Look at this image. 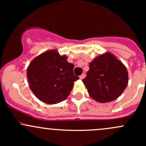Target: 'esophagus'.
Wrapping results in <instances>:
<instances>
[{"label":"esophagus","instance_id":"obj_1","mask_svg":"<svg viewBox=\"0 0 146 146\" xmlns=\"http://www.w3.org/2000/svg\"><path fill=\"white\" fill-rule=\"evenodd\" d=\"M85 77V73H82L81 76H80V79L82 80V79H83Z\"/></svg>","mask_w":146,"mask_h":146}]
</instances>
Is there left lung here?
Instances as JSON below:
<instances>
[{"mask_svg":"<svg viewBox=\"0 0 146 146\" xmlns=\"http://www.w3.org/2000/svg\"><path fill=\"white\" fill-rule=\"evenodd\" d=\"M87 76L82 79L90 96L99 102L117 99L129 81L125 66L111 53H105L90 63Z\"/></svg>","mask_w":146,"mask_h":146,"instance_id":"8db88e82","label":"left lung"}]
</instances>
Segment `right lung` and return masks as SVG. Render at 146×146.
<instances>
[{
    "mask_svg": "<svg viewBox=\"0 0 146 146\" xmlns=\"http://www.w3.org/2000/svg\"><path fill=\"white\" fill-rule=\"evenodd\" d=\"M66 55L49 50L34 58L27 69L29 88L35 96L49 104L65 100L79 78L73 74L74 65Z\"/></svg>",
    "mask_w": 146,
    "mask_h": 146,
    "instance_id": "obj_1",
    "label": "right lung"
}]
</instances>
